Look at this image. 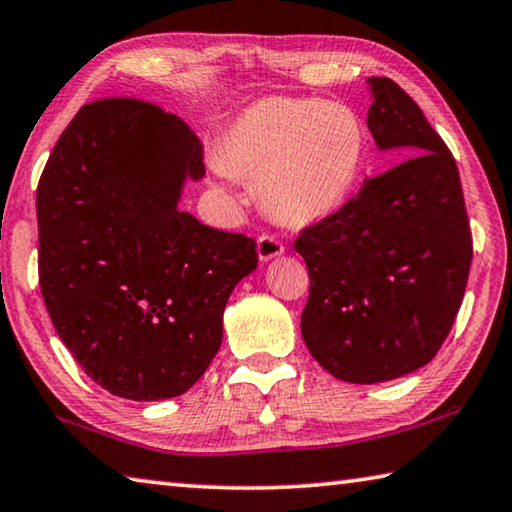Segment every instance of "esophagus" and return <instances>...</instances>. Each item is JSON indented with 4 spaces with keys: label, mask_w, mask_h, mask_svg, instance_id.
Returning <instances> with one entry per match:
<instances>
[{
    "label": "esophagus",
    "mask_w": 512,
    "mask_h": 512,
    "mask_svg": "<svg viewBox=\"0 0 512 512\" xmlns=\"http://www.w3.org/2000/svg\"><path fill=\"white\" fill-rule=\"evenodd\" d=\"M256 249H258V258H261L263 263L272 261V258L281 256L283 251H285L283 242H281L279 238H276L274 233H263V236L258 238V242H256Z\"/></svg>",
    "instance_id": "1"
}]
</instances>
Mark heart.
<instances>
[{
	"instance_id": "b5f03b06",
	"label": "heart",
	"mask_w": 512,
	"mask_h": 512,
	"mask_svg": "<svg viewBox=\"0 0 512 512\" xmlns=\"http://www.w3.org/2000/svg\"><path fill=\"white\" fill-rule=\"evenodd\" d=\"M364 125L355 110L315 98H263L220 137V177L256 184L274 220L303 227L337 213L364 164Z\"/></svg>"
}]
</instances>
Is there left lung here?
I'll return each mask as SVG.
<instances>
[{"label": "left lung", "instance_id": "8db88e82", "mask_svg": "<svg viewBox=\"0 0 512 512\" xmlns=\"http://www.w3.org/2000/svg\"><path fill=\"white\" fill-rule=\"evenodd\" d=\"M366 125L380 150H405L353 200L301 231L310 274L301 335L353 384L396 380L434 360L461 308L472 236L459 168L405 89L369 78Z\"/></svg>", "mask_w": 512, "mask_h": 512}]
</instances>
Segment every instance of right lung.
Segmentation results:
<instances>
[{"label": "right lung", "instance_id": "1", "mask_svg": "<svg viewBox=\"0 0 512 512\" xmlns=\"http://www.w3.org/2000/svg\"><path fill=\"white\" fill-rule=\"evenodd\" d=\"M202 143L161 107L101 98L60 134L38 184V272L62 344L112 396L164 400L202 378L256 242L179 211Z\"/></svg>", "mask_w": 512, "mask_h": 512}]
</instances>
